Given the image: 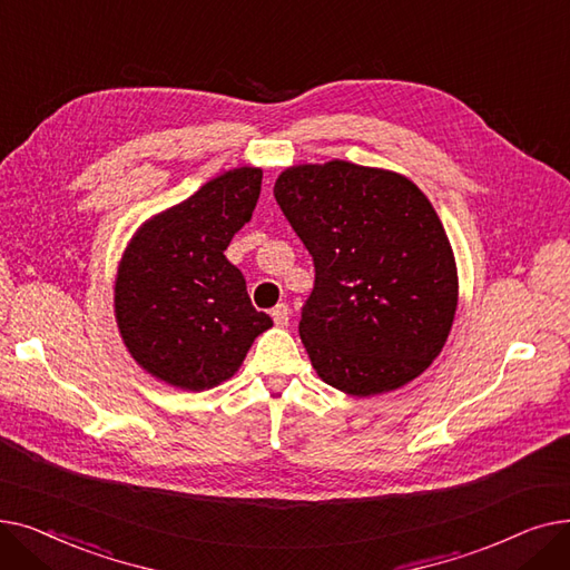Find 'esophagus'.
<instances>
[{
    "label": "esophagus",
    "instance_id": "34e87169",
    "mask_svg": "<svg viewBox=\"0 0 570 570\" xmlns=\"http://www.w3.org/2000/svg\"><path fill=\"white\" fill-rule=\"evenodd\" d=\"M271 317H274V322L278 324V327H285V324L289 322V308H287V304H278L274 311H271Z\"/></svg>",
    "mask_w": 570,
    "mask_h": 570
}]
</instances>
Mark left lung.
<instances>
[{
  "label": "left lung",
  "mask_w": 570,
  "mask_h": 570,
  "mask_svg": "<svg viewBox=\"0 0 570 570\" xmlns=\"http://www.w3.org/2000/svg\"><path fill=\"white\" fill-rule=\"evenodd\" d=\"M274 195L315 264L299 334L315 373L375 396L422 375L450 336L459 281L439 213L396 171L287 167Z\"/></svg>",
  "instance_id": "left-lung-1"
}]
</instances>
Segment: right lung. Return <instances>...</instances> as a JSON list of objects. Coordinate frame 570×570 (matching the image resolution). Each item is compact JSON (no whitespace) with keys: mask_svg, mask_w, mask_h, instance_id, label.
I'll return each instance as SVG.
<instances>
[{"mask_svg":"<svg viewBox=\"0 0 570 570\" xmlns=\"http://www.w3.org/2000/svg\"><path fill=\"white\" fill-rule=\"evenodd\" d=\"M259 189L262 169H229L153 215L127 243L114 287L116 322L134 362L157 381L187 392L220 385L274 327L225 257L250 223Z\"/></svg>","mask_w":570,"mask_h":570,"instance_id":"right-lung-1","label":"right lung"}]
</instances>
